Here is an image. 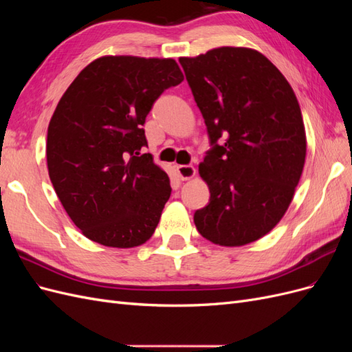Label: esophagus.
Listing matches in <instances>:
<instances>
[{
  "label": "esophagus",
  "mask_w": 352,
  "mask_h": 352,
  "mask_svg": "<svg viewBox=\"0 0 352 352\" xmlns=\"http://www.w3.org/2000/svg\"><path fill=\"white\" fill-rule=\"evenodd\" d=\"M176 172H177L179 177L182 179V180H188V179L195 176V168H194V166H190V164L177 166L176 167Z\"/></svg>",
  "instance_id": "esophagus-1"
}]
</instances>
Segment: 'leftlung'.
<instances>
[{
  "label": "left lung",
  "mask_w": 352,
  "mask_h": 352,
  "mask_svg": "<svg viewBox=\"0 0 352 352\" xmlns=\"http://www.w3.org/2000/svg\"><path fill=\"white\" fill-rule=\"evenodd\" d=\"M179 63L211 145L199 164L210 201L195 211V226L225 247L257 241L278 225L300 182L307 151L300 104L255 50L221 47Z\"/></svg>",
  "instance_id": "1"
}]
</instances>
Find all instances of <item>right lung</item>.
I'll use <instances>...</instances> for the list:
<instances>
[{
	"instance_id": "obj_1",
	"label": "right lung",
	"mask_w": 352,
	"mask_h": 352,
	"mask_svg": "<svg viewBox=\"0 0 352 352\" xmlns=\"http://www.w3.org/2000/svg\"><path fill=\"white\" fill-rule=\"evenodd\" d=\"M182 80L173 58L109 56L61 97L48 126V173L88 239L132 248L153 236L172 188L151 154H141L142 126L160 95Z\"/></svg>"
}]
</instances>
